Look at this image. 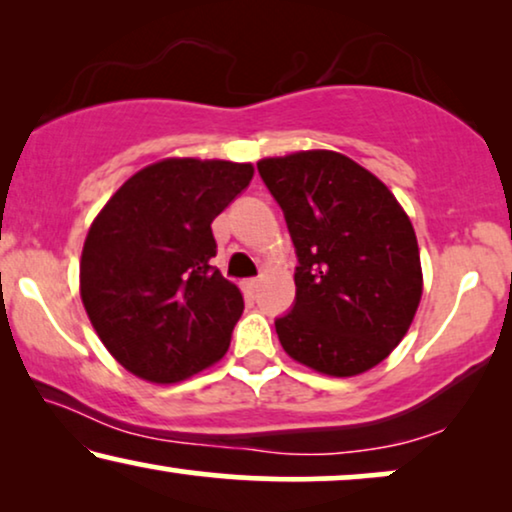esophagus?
Here are the masks:
<instances>
[{
  "instance_id": "34e87169",
  "label": "esophagus",
  "mask_w": 512,
  "mask_h": 512,
  "mask_svg": "<svg viewBox=\"0 0 512 512\" xmlns=\"http://www.w3.org/2000/svg\"><path fill=\"white\" fill-rule=\"evenodd\" d=\"M242 286H244V291L249 293V296H254V293L258 291V286H261V282H258V279H247V282H244Z\"/></svg>"
}]
</instances>
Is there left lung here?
Returning a JSON list of instances; mask_svg holds the SVG:
<instances>
[{"mask_svg":"<svg viewBox=\"0 0 512 512\" xmlns=\"http://www.w3.org/2000/svg\"><path fill=\"white\" fill-rule=\"evenodd\" d=\"M298 254L296 305L275 321L293 361L354 377L387 359L422 300L417 235L394 193L352 158L312 149L258 160Z\"/></svg>","mask_w":512,"mask_h":512,"instance_id":"left-lung-1","label":"left lung"}]
</instances>
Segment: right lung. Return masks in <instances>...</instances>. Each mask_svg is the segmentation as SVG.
<instances>
[{
  "instance_id": "add662e5",
  "label": "right lung",
  "mask_w": 512,
  "mask_h": 512,
  "mask_svg": "<svg viewBox=\"0 0 512 512\" xmlns=\"http://www.w3.org/2000/svg\"><path fill=\"white\" fill-rule=\"evenodd\" d=\"M251 177V163L163 158L132 174L90 223L81 300L102 345L132 375L174 384L228 352L244 298L209 265L212 221Z\"/></svg>"
}]
</instances>
